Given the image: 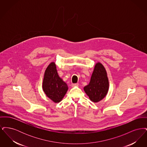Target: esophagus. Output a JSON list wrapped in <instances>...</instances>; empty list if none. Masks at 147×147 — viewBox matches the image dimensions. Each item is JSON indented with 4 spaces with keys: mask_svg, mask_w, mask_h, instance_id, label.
I'll return each mask as SVG.
<instances>
[{
    "mask_svg": "<svg viewBox=\"0 0 147 147\" xmlns=\"http://www.w3.org/2000/svg\"><path fill=\"white\" fill-rule=\"evenodd\" d=\"M79 85L78 83H76V84H71V86L74 87V86H78Z\"/></svg>",
    "mask_w": 147,
    "mask_h": 147,
    "instance_id": "obj_1",
    "label": "esophagus"
}]
</instances>
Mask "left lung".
<instances>
[{
    "instance_id": "8db88e82",
    "label": "left lung",
    "mask_w": 147,
    "mask_h": 147,
    "mask_svg": "<svg viewBox=\"0 0 147 147\" xmlns=\"http://www.w3.org/2000/svg\"><path fill=\"white\" fill-rule=\"evenodd\" d=\"M109 80L102 64H96L89 84L84 90L92 101L97 102L105 98L109 90Z\"/></svg>"
}]
</instances>
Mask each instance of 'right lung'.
<instances>
[{
	"label": "right lung",
	"mask_w": 147,
	"mask_h": 147,
	"mask_svg": "<svg viewBox=\"0 0 147 147\" xmlns=\"http://www.w3.org/2000/svg\"><path fill=\"white\" fill-rule=\"evenodd\" d=\"M42 88L47 96L55 102H60L68 90V85L58 76L54 62L50 63L45 71Z\"/></svg>",
	"instance_id": "right-lung-1"
}]
</instances>
